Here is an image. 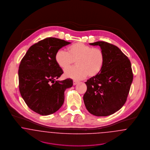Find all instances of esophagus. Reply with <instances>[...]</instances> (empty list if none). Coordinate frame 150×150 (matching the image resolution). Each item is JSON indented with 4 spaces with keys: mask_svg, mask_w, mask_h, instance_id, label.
Instances as JSON below:
<instances>
[{
    "mask_svg": "<svg viewBox=\"0 0 150 150\" xmlns=\"http://www.w3.org/2000/svg\"><path fill=\"white\" fill-rule=\"evenodd\" d=\"M78 81H76V80H74L73 81V85H76V84H77L78 83Z\"/></svg>",
    "mask_w": 150,
    "mask_h": 150,
    "instance_id": "obj_1",
    "label": "esophagus"
}]
</instances>
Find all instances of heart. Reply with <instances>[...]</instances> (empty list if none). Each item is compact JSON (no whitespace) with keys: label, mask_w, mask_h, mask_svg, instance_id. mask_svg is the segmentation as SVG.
I'll use <instances>...</instances> for the list:
<instances>
[{"label":"heart","mask_w":150,"mask_h":150,"mask_svg":"<svg viewBox=\"0 0 150 150\" xmlns=\"http://www.w3.org/2000/svg\"><path fill=\"white\" fill-rule=\"evenodd\" d=\"M68 52L59 50L55 54V61L61 68L66 69L75 62L76 66L65 71V76L74 79H84L88 75L93 77L99 74L105 63V55L99 48L78 42L67 48Z\"/></svg>","instance_id":"obj_1"}]
</instances>
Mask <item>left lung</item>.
<instances>
[{"instance_id": "left-lung-1", "label": "left lung", "mask_w": 150, "mask_h": 150, "mask_svg": "<svg viewBox=\"0 0 150 150\" xmlns=\"http://www.w3.org/2000/svg\"><path fill=\"white\" fill-rule=\"evenodd\" d=\"M99 46L105 55L101 72L85 82L83 102L87 110L96 116H107L124 105L133 79L131 63L117 46L103 41L90 43Z\"/></svg>"}]
</instances>
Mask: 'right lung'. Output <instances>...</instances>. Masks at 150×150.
<instances>
[{
  "instance_id": "1",
  "label": "right lung",
  "mask_w": 150,
  "mask_h": 150,
  "mask_svg": "<svg viewBox=\"0 0 150 150\" xmlns=\"http://www.w3.org/2000/svg\"><path fill=\"white\" fill-rule=\"evenodd\" d=\"M71 42L49 37L29 48L18 68L19 90L25 103L34 112L46 116L59 110L64 91L73 80H56L63 73L55 61L56 53Z\"/></svg>"
}]
</instances>
